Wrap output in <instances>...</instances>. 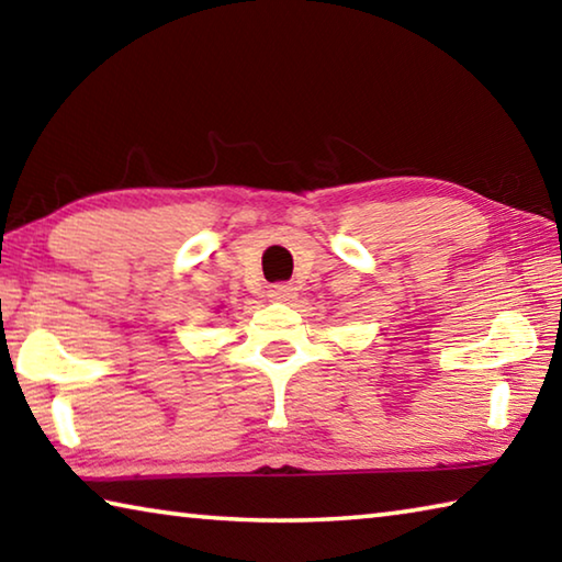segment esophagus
Segmentation results:
<instances>
[{
	"label": "esophagus",
	"instance_id": "34e87169",
	"mask_svg": "<svg viewBox=\"0 0 562 562\" xmlns=\"http://www.w3.org/2000/svg\"><path fill=\"white\" fill-rule=\"evenodd\" d=\"M297 297V288H292V284H272L270 288V300L272 302H292Z\"/></svg>",
	"mask_w": 562,
	"mask_h": 562
}]
</instances>
